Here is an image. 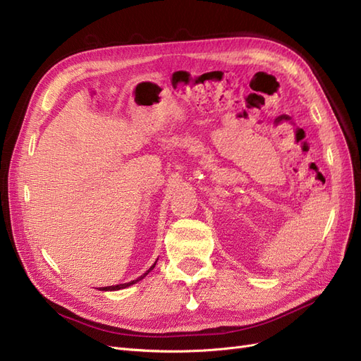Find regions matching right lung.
I'll use <instances>...</instances> for the list:
<instances>
[{"label": "right lung", "instance_id": "add662e5", "mask_svg": "<svg viewBox=\"0 0 361 361\" xmlns=\"http://www.w3.org/2000/svg\"><path fill=\"white\" fill-rule=\"evenodd\" d=\"M157 264V263H155ZM155 264L149 269L146 273H143V275L140 276V278H137L135 281H131V282H127V283H119V285H111V287H103V288H100L102 291H116V290H122V288H127V287H130V285H133V283H135V282H139V281H142L149 271H151L154 267H155Z\"/></svg>", "mask_w": 361, "mask_h": 361}]
</instances>
